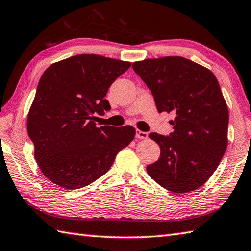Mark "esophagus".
<instances>
[{
    "mask_svg": "<svg viewBox=\"0 0 251 251\" xmlns=\"http://www.w3.org/2000/svg\"><path fill=\"white\" fill-rule=\"evenodd\" d=\"M136 138L138 139H147L148 138V133L146 131H141L139 129L136 130Z\"/></svg>",
    "mask_w": 251,
    "mask_h": 251,
    "instance_id": "obj_1",
    "label": "esophagus"
}]
</instances>
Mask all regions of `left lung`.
<instances>
[{
	"instance_id": "1",
	"label": "left lung",
	"mask_w": 251,
	"mask_h": 251,
	"mask_svg": "<svg viewBox=\"0 0 251 251\" xmlns=\"http://www.w3.org/2000/svg\"><path fill=\"white\" fill-rule=\"evenodd\" d=\"M133 69L151 91L159 113H175L169 136L150 133L160 157L147 166L151 179L175 193L202 186L227 148L228 108L216 76L183 57L145 59Z\"/></svg>"
}]
</instances>
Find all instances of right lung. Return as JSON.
I'll return each instance as SVG.
<instances>
[{
  "mask_svg": "<svg viewBox=\"0 0 251 251\" xmlns=\"http://www.w3.org/2000/svg\"><path fill=\"white\" fill-rule=\"evenodd\" d=\"M130 65L76 54L45 70L27 116V131L39 169L54 184L69 190L91 184L134 139V127H97L92 120L93 114L111 110L104 98Z\"/></svg>",
  "mask_w": 251,
  "mask_h": 251,
  "instance_id": "obj_1",
  "label": "right lung"
}]
</instances>
